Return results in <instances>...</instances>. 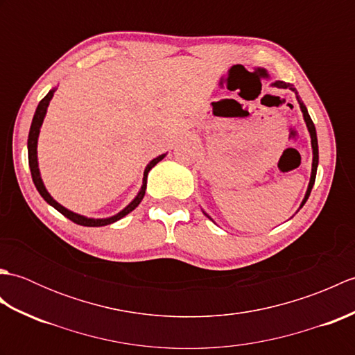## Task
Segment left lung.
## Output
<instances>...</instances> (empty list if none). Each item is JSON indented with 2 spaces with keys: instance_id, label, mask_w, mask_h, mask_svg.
Wrapping results in <instances>:
<instances>
[{
  "instance_id": "1",
  "label": "left lung",
  "mask_w": 355,
  "mask_h": 355,
  "mask_svg": "<svg viewBox=\"0 0 355 355\" xmlns=\"http://www.w3.org/2000/svg\"><path fill=\"white\" fill-rule=\"evenodd\" d=\"M273 85L277 87V88H290L291 92H294V93L297 94L296 88H294L291 84H286V82L277 80V82H275ZM297 101H299V96H297ZM299 103H300V110H302V112H304V119H305V122H306L308 131H310V134H311V146H313V169H311V178H310V184H308V191H306V193H305V198H304V201H302V205H300V207H302V206L305 205V202H306L308 197H310L311 189H313L314 182H315V172H318V164H319V146H318V134H315V126H314V123H313V120H311L310 114H308L305 105H304L302 102H300V101H299Z\"/></svg>"
}]
</instances>
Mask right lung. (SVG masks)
I'll return each mask as SVG.
<instances>
[{
  "instance_id": "add662e5",
  "label": "right lung",
  "mask_w": 355,
  "mask_h": 355,
  "mask_svg": "<svg viewBox=\"0 0 355 355\" xmlns=\"http://www.w3.org/2000/svg\"><path fill=\"white\" fill-rule=\"evenodd\" d=\"M53 93H55V89H50L49 94L44 97V99L40 102V105H37L36 112H35V116H33V120H32V126H30L28 140H27V148H28V166H30V172H32V180H33V183H35V186H36V189H37V192L41 193V197H42L45 201H47L50 206H53V207H55V209L58 210V212H61L65 218H69L70 221L76 223V224H79V225H85V227H102V225H108V224L116 223V221L120 220V218H123L125 215L132 212V210L140 205V201L143 200V197H145L148 172H149L150 169H153L158 162L163 160L164 154H163V155H158L157 158H154V160L146 166L145 173H143V186H141V189H140L139 195L132 200V202H130V205H128V206L122 210V212H119L117 215L111 216V218H105V220H93V218H85V216H82V215L70 212L69 209L62 207L61 205H59V202H56L55 200H53V198L50 197V193H49L47 189H45V187H44V183H42L41 175H40V169H37V157H36L37 135H40V128H41V125H42V122H44L45 112H47V107H49V103H50V101H51Z\"/></svg>"
}]
</instances>
